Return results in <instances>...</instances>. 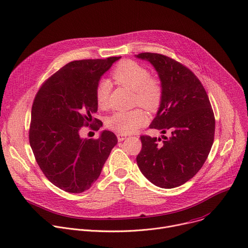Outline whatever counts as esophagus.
Masks as SVG:
<instances>
[{"label": "esophagus", "instance_id": "34e87169", "mask_svg": "<svg viewBox=\"0 0 248 248\" xmlns=\"http://www.w3.org/2000/svg\"><path fill=\"white\" fill-rule=\"evenodd\" d=\"M117 137H118V140L119 141H123V140H124L127 138L125 134H122V133H118Z\"/></svg>", "mask_w": 248, "mask_h": 248}]
</instances>
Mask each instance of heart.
Returning <instances> with one entry per match:
<instances>
[{"instance_id":"1","label":"heart","mask_w":248,"mask_h":248,"mask_svg":"<svg viewBox=\"0 0 248 248\" xmlns=\"http://www.w3.org/2000/svg\"><path fill=\"white\" fill-rule=\"evenodd\" d=\"M112 79L121 86L136 92V103L147 110L154 111L159 108L162 101V87L159 81L150 78L145 67L140 64L124 60L112 71ZM110 83L108 80L101 81L96 87V102L100 108L108 107ZM146 121L144 111L134 108L127 111H116L107 120V125L110 129L122 134H129L140 128Z\"/></svg>"}]
</instances>
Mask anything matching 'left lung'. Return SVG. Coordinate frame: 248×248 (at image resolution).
I'll use <instances>...</instances> for the list:
<instances>
[{"mask_svg": "<svg viewBox=\"0 0 248 248\" xmlns=\"http://www.w3.org/2000/svg\"><path fill=\"white\" fill-rule=\"evenodd\" d=\"M152 64L160 79L162 101L150 124L170 137L141 136L137 157L141 173L157 187L171 189L192 179L204 165L215 137V117L196 75L176 60L158 53L136 55Z\"/></svg>", "mask_w": 248, "mask_h": 248, "instance_id": "obj_1", "label": "left lung"}]
</instances>
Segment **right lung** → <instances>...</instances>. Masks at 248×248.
I'll list each match as a JSON object with an SVG mask.
<instances>
[{"mask_svg":"<svg viewBox=\"0 0 248 248\" xmlns=\"http://www.w3.org/2000/svg\"><path fill=\"white\" fill-rule=\"evenodd\" d=\"M119 57L67 63L42 84L31 108L30 144L49 181L69 193H82L99 178L118 143L114 132L99 139H82L80 130L98 123L95 92L101 77ZM99 129V128H98Z\"/></svg>","mask_w":248,"mask_h":248,"instance_id":"add662e5","label":"right lung"}]
</instances>
